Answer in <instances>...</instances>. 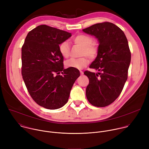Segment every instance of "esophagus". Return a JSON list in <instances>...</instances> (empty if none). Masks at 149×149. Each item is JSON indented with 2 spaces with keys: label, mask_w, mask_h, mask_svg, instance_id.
<instances>
[{
  "label": "esophagus",
  "mask_w": 149,
  "mask_h": 149,
  "mask_svg": "<svg viewBox=\"0 0 149 149\" xmlns=\"http://www.w3.org/2000/svg\"><path fill=\"white\" fill-rule=\"evenodd\" d=\"M79 72H80V73H81V75H82V74H84L83 71H79Z\"/></svg>",
  "instance_id": "34e87169"
}]
</instances>
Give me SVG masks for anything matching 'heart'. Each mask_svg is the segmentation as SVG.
Here are the masks:
<instances>
[{"label":"heart","instance_id":"heart-1","mask_svg":"<svg viewBox=\"0 0 149 149\" xmlns=\"http://www.w3.org/2000/svg\"><path fill=\"white\" fill-rule=\"evenodd\" d=\"M74 44L82 47L81 55H87L90 59H94L97 55L98 48L93 42L91 37L80 34L72 38ZM59 51L63 58H68L70 55V45L67 41L62 42L59 45ZM88 63V59L86 56L79 58H71L65 61V64L67 68H73L75 69H82L86 67Z\"/></svg>","mask_w":149,"mask_h":149}]
</instances>
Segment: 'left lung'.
Wrapping results in <instances>:
<instances>
[{"instance_id":"1","label":"left lung","mask_w":149,"mask_h":149,"mask_svg":"<svg viewBox=\"0 0 149 149\" xmlns=\"http://www.w3.org/2000/svg\"><path fill=\"white\" fill-rule=\"evenodd\" d=\"M82 31L99 42L97 56L90 66L99 72L84 73L89 78L86 96L93 105L104 107L118 98L127 79L131 61L128 40L123 31L111 22L96 24Z\"/></svg>"}]
</instances>
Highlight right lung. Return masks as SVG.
<instances>
[{
  "mask_svg": "<svg viewBox=\"0 0 149 149\" xmlns=\"http://www.w3.org/2000/svg\"><path fill=\"white\" fill-rule=\"evenodd\" d=\"M71 36V33L42 25L28 33L22 46L23 79L32 99L45 109L63 107L80 75L78 69L63 68L59 51V45Z\"/></svg>",
  "mask_w": 149,
  "mask_h": 149,
  "instance_id": "right-lung-1",
  "label": "right lung"
}]
</instances>
